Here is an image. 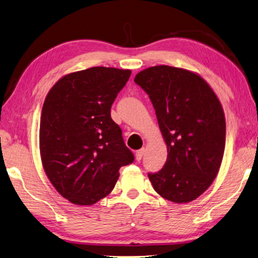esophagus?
Returning <instances> with one entry per match:
<instances>
[{
    "instance_id": "esophagus-1",
    "label": "esophagus",
    "mask_w": 258,
    "mask_h": 258,
    "mask_svg": "<svg viewBox=\"0 0 258 258\" xmlns=\"http://www.w3.org/2000/svg\"><path fill=\"white\" fill-rule=\"evenodd\" d=\"M144 155H145V148L137 150V152H136V159L142 160V158L144 157Z\"/></svg>"
}]
</instances>
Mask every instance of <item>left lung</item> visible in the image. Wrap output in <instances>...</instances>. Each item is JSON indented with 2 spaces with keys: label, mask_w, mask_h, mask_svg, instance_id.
I'll use <instances>...</instances> for the list:
<instances>
[{
  "label": "left lung",
  "mask_w": 258,
  "mask_h": 258,
  "mask_svg": "<svg viewBox=\"0 0 258 258\" xmlns=\"http://www.w3.org/2000/svg\"><path fill=\"white\" fill-rule=\"evenodd\" d=\"M149 95L167 159L157 173H149L160 197L175 203L196 200L219 172L226 144V119L215 92L191 71L160 65L135 77Z\"/></svg>",
  "instance_id": "8db88e82"
}]
</instances>
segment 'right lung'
I'll return each mask as SVG.
<instances>
[{
	"instance_id": "1",
	"label": "right lung",
	"mask_w": 258,
	"mask_h": 258,
	"mask_svg": "<svg viewBox=\"0 0 258 258\" xmlns=\"http://www.w3.org/2000/svg\"><path fill=\"white\" fill-rule=\"evenodd\" d=\"M130 70L91 67L62 76L43 102L39 148L43 169L61 197L92 206L112 191L120 167L134 162L111 105Z\"/></svg>"
}]
</instances>
